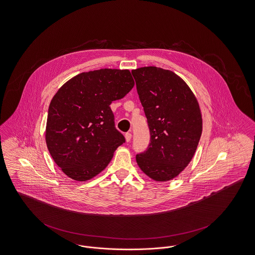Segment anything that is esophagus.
<instances>
[{"instance_id":"1","label":"esophagus","mask_w":255,"mask_h":255,"mask_svg":"<svg viewBox=\"0 0 255 255\" xmlns=\"http://www.w3.org/2000/svg\"><path fill=\"white\" fill-rule=\"evenodd\" d=\"M125 137H126L127 142H129V141L131 140V133H130V132H127V133L125 134Z\"/></svg>"}]
</instances>
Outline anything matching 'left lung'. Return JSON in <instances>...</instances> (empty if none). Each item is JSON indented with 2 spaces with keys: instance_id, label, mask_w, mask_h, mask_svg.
I'll use <instances>...</instances> for the list:
<instances>
[{
  "instance_id": "obj_1",
  "label": "left lung",
  "mask_w": 255,
  "mask_h": 255,
  "mask_svg": "<svg viewBox=\"0 0 255 255\" xmlns=\"http://www.w3.org/2000/svg\"><path fill=\"white\" fill-rule=\"evenodd\" d=\"M150 130L138 166L154 181L177 177L187 166L202 133L199 104L187 83L171 70L144 67L131 70Z\"/></svg>"
}]
</instances>
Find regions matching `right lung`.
Masks as SVG:
<instances>
[{
  "label": "right lung",
  "instance_id": "add662e5",
  "mask_svg": "<svg viewBox=\"0 0 255 255\" xmlns=\"http://www.w3.org/2000/svg\"><path fill=\"white\" fill-rule=\"evenodd\" d=\"M134 86L128 69L82 72L53 97L45 140L56 164L69 178L87 181L101 173L126 142L110 108Z\"/></svg>",
  "mask_w": 255,
  "mask_h": 255
}]
</instances>
